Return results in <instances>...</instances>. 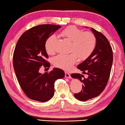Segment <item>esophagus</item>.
Segmentation results:
<instances>
[{
    "label": "esophagus",
    "instance_id": "34e87169",
    "mask_svg": "<svg viewBox=\"0 0 125 125\" xmlns=\"http://www.w3.org/2000/svg\"><path fill=\"white\" fill-rule=\"evenodd\" d=\"M65 77L68 78H71V74L67 72H65Z\"/></svg>",
    "mask_w": 125,
    "mask_h": 125
}]
</instances>
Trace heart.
Here are the masks:
<instances>
[{
	"mask_svg": "<svg viewBox=\"0 0 125 125\" xmlns=\"http://www.w3.org/2000/svg\"><path fill=\"white\" fill-rule=\"evenodd\" d=\"M61 35L71 41L69 51L67 54H60L54 57L53 63L55 66L64 70H69L77 62L78 57L83 61L89 57L96 45V38L90 31H84L74 26H69L61 32ZM56 37L51 35L46 40L45 47L48 54L56 52L54 43Z\"/></svg>",
	"mask_w": 125,
	"mask_h": 125,
	"instance_id": "1",
	"label": "heart"
}]
</instances>
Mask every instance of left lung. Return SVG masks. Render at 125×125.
Segmentation results:
<instances>
[{
    "mask_svg": "<svg viewBox=\"0 0 125 125\" xmlns=\"http://www.w3.org/2000/svg\"><path fill=\"white\" fill-rule=\"evenodd\" d=\"M96 38V45L92 55L77 66L83 73L88 75L85 78L79 73H73L71 77L83 83L82 90L74 96L85 101L99 95L104 90L110 74L113 62V53L108 40L102 33L91 28Z\"/></svg>",
    "mask_w": 125,
    "mask_h": 125,
    "instance_id": "1",
    "label": "left lung"
}]
</instances>
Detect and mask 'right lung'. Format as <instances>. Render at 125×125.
Listing matches in <instances>:
<instances>
[{
    "mask_svg": "<svg viewBox=\"0 0 125 125\" xmlns=\"http://www.w3.org/2000/svg\"><path fill=\"white\" fill-rule=\"evenodd\" d=\"M61 27L60 25H37L25 31L17 42L13 54V66L20 87L29 98L46 102L54 95V82L64 78L62 69L54 68L49 73L39 72L41 67L50 63L45 47L46 40ZM49 69V68H48Z\"/></svg>",
    "mask_w": 125,
    "mask_h": 125,
    "instance_id": "1",
    "label": "right lung"
}]
</instances>
